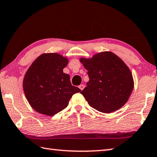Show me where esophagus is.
Returning a JSON list of instances; mask_svg holds the SVG:
<instances>
[{
    "instance_id": "34e87169",
    "label": "esophagus",
    "mask_w": 157,
    "mask_h": 157,
    "mask_svg": "<svg viewBox=\"0 0 157 157\" xmlns=\"http://www.w3.org/2000/svg\"><path fill=\"white\" fill-rule=\"evenodd\" d=\"M78 87H79L80 90H83V89L85 88V85H80L79 86H78Z\"/></svg>"
}]
</instances>
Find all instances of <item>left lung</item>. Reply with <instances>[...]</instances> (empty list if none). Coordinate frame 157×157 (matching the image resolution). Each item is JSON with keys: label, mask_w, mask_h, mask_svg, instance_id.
<instances>
[{"label": "left lung", "mask_w": 157, "mask_h": 157, "mask_svg": "<svg viewBox=\"0 0 157 157\" xmlns=\"http://www.w3.org/2000/svg\"><path fill=\"white\" fill-rule=\"evenodd\" d=\"M80 61L90 78L81 91L89 105L105 113L122 107L134 87L131 72L124 61L111 52H102Z\"/></svg>", "instance_id": "left-lung-1"}]
</instances>
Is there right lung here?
<instances>
[{
    "instance_id": "add662e5",
    "label": "right lung",
    "mask_w": 157,
    "mask_h": 157,
    "mask_svg": "<svg viewBox=\"0 0 157 157\" xmlns=\"http://www.w3.org/2000/svg\"><path fill=\"white\" fill-rule=\"evenodd\" d=\"M68 60L57 53L38 57L26 72L23 81L25 96L38 113L52 116L67 107L71 98L81 90L71 84L63 72Z\"/></svg>"
}]
</instances>
